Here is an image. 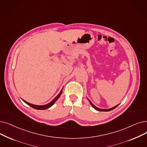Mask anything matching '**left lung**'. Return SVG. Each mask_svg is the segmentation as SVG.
<instances>
[{
    "mask_svg": "<svg viewBox=\"0 0 147 147\" xmlns=\"http://www.w3.org/2000/svg\"><path fill=\"white\" fill-rule=\"evenodd\" d=\"M88 100H89V103H90V104L91 105V106L94 108L95 109H96V110H97V111H103V112H108V111H112V110H113V109H115V107H117V106H118V105L117 106H114V107H112V108H110V109H100V108H98V107H97L96 106H95L93 104H92V102L89 100V99H88Z\"/></svg>",
    "mask_w": 147,
    "mask_h": 147,
    "instance_id": "left-lung-1",
    "label": "left lung"
}]
</instances>
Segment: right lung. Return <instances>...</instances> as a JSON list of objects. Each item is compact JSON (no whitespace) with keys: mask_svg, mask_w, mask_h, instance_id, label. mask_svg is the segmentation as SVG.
<instances>
[{"mask_svg":"<svg viewBox=\"0 0 147 147\" xmlns=\"http://www.w3.org/2000/svg\"><path fill=\"white\" fill-rule=\"evenodd\" d=\"M62 89H63V88L61 89V91L59 92V94L58 95H57V96L52 101L50 102L49 103H48L47 105H33V104H30V103H28V102L24 101V100H23V101L24 102V103H26L27 105L30 106V107L34 108V109H37V110H44V109H48V108L52 106H53V104L56 102V101L59 98V97L61 96V94L62 92Z\"/></svg>","mask_w":147,"mask_h":147,"instance_id":"1","label":"right lung"}]
</instances>
